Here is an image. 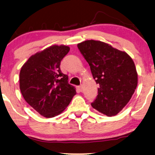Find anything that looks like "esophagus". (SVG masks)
<instances>
[{
    "label": "esophagus",
    "mask_w": 155,
    "mask_h": 155,
    "mask_svg": "<svg viewBox=\"0 0 155 155\" xmlns=\"http://www.w3.org/2000/svg\"><path fill=\"white\" fill-rule=\"evenodd\" d=\"M78 90H79L80 92H82V85H80L78 87Z\"/></svg>",
    "instance_id": "obj_1"
}]
</instances>
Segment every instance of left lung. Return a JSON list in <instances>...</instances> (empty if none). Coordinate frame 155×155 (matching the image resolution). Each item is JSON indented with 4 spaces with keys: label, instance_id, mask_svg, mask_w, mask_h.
<instances>
[{
    "label": "left lung",
    "instance_id": "obj_1",
    "mask_svg": "<svg viewBox=\"0 0 155 155\" xmlns=\"http://www.w3.org/2000/svg\"><path fill=\"white\" fill-rule=\"evenodd\" d=\"M78 47L99 85L92 107L107 116H116L128 103L137 85V73L132 58L101 41L87 40Z\"/></svg>",
    "mask_w": 155,
    "mask_h": 155
}]
</instances>
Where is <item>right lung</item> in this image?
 Masks as SVG:
<instances>
[{
    "mask_svg": "<svg viewBox=\"0 0 155 155\" xmlns=\"http://www.w3.org/2000/svg\"><path fill=\"white\" fill-rule=\"evenodd\" d=\"M65 45H53L29 57L21 68L20 89L22 97L40 115L53 118L61 114L76 94L68 76L60 69L69 52Z\"/></svg>",
    "mask_w": 155,
    "mask_h": 155,
    "instance_id": "obj_1",
    "label": "right lung"
}]
</instances>
